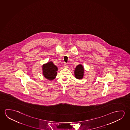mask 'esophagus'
Wrapping results in <instances>:
<instances>
[{
	"instance_id": "1",
	"label": "esophagus",
	"mask_w": 130,
	"mask_h": 130,
	"mask_svg": "<svg viewBox=\"0 0 130 130\" xmlns=\"http://www.w3.org/2000/svg\"><path fill=\"white\" fill-rule=\"evenodd\" d=\"M63 66H64V68H68V64H67V63H65L64 64V65H63Z\"/></svg>"
}]
</instances>
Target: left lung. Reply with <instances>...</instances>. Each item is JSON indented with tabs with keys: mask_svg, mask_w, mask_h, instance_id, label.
<instances>
[{
	"mask_svg": "<svg viewBox=\"0 0 130 130\" xmlns=\"http://www.w3.org/2000/svg\"><path fill=\"white\" fill-rule=\"evenodd\" d=\"M84 74V68L82 64H79L76 67L74 70V75L75 78L81 80L83 78Z\"/></svg>",
	"mask_w": 130,
	"mask_h": 130,
	"instance_id": "8db88e82",
	"label": "left lung"
}]
</instances>
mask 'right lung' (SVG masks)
<instances>
[{
	"mask_svg": "<svg viewBox=\"0 0 130 130\" xmlns=\"http://www.w3.org/2000/svg\"><path fill=\"white\" fill-rule=\"evenodd\" d=\"M58 69L52 61L48 62L42 66L43 75L45 78L51 81L56 78Z\"/></svg>",
	"mask_w": 130,
	"mask_h": 130,
	"instance_id": "1",
	"label": "right lung"
}]
</instances>
